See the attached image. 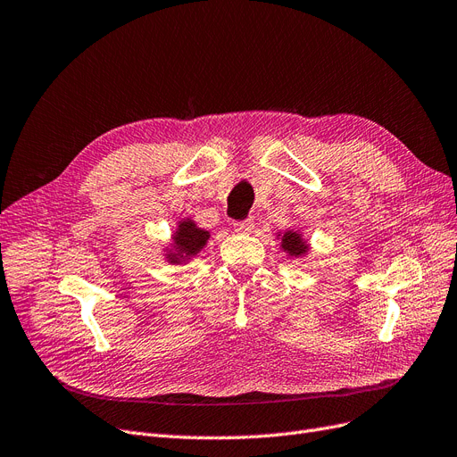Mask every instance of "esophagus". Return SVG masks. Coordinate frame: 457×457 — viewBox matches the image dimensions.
<instances>
[{
  "label": "esophagus",
  "instance_id": "34e87169",
  "mask_svg": "<svg viewBox=\"0 0 457 457\" xmlns=\"http://www.w3.org/2000/svg\"><path fill=\"white\" fill-rule=\"evenodd\" d=\"M233 229L237 233H250L254 229V220L252 218H245V220H235L233 222Z\"/></svg>",
  "mask_w": 457,
  "mask_h": 457
}]
</instances>
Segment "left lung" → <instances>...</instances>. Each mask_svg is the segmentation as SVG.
I'll list each match as a JSON object with an SVG mask.
<instances>
[{
  "label": "left lung",
  "instance_id": "1",
  "mask_svg": "<svg viewBox=\"0 0 457 457\" xmlns=\"http://www.w3.org/2000/svg\"><path fill=\"white\" fill-rule=\"evenodd\" d=\"M282 246H284V250H288L292 256H299V254H303V252H305V243L301 241V237L297 233H294V231H288V233H284V237H282Z\"/></svg>",
  "mask_w": 457,
  "mask_h": 457
}]
</instances>
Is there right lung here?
<instances>
[{
    "label": "right lung",
    "mask_w": 457,
    "mask_h": 457,
    "mask_svg": "<svg viewBox=\"0 0 457 457\" xmlns=\"http://www.w3.org/2000/svg\"><path fill=\"white\" fill-rule=\"evenodd\" d=\"M207 239H209V233L199 229L194 222H190V220L182 222L175 235V243L179 245L180 254H188V256L195 254L197 250L205 246ZM173 262H177V260L173 258Z\"/></svg>",
    "instance_id": "right-lung-1"
}]
</instances>
